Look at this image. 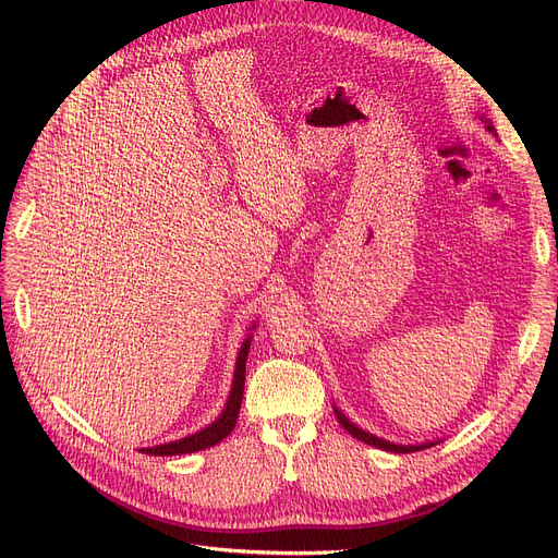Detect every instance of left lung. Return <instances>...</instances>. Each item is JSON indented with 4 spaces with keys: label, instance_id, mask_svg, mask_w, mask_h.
Masks as SVG:
<instances>
[{
    "label": "left lung",
    "instance_id": "left-lung-1",
    "mask_svg": "<svg viewBox=\"0 0 558 558\" xmlns=\"http://www.w3.org/2000/svg\"><path fill=\"white\" fill-rule=\"evenodd\" d=\"M486 129H488L490 133H495L493 124H488ZM337 418H339V423L345 427L348 434H353L355 438H360V441H364V444H368V446H375V448H383V450H387V452H398V454H402V452H416V450H423V448H429V446H432V444H429V446H427V444H425V446H396V444L385 441V438H377V436H373V434L360 429L357 425L350 423L341 412H337Z\"/></svg>",
    "mask_w": 558,
    "mask_h": 558
}]
</instances>
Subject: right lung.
<instances>
[{
  "mask_svg": "<svg viewBox=\"0 0 558 558\" xmlns=\"http://www.w3.org/2000/svg\"><path fill=\"white\" fill-rule=\"evenodd\" d=\"M248 348H251V337L244 341L240 357H238V366H234V379H232V391L228 396L223 414L205 429L181 438V441L173 444H162L156 448H142V452L154 454V457H171V454H187V452H196L203 448H210L215 444H219L221 438H226L232 429L234 423H238L240 416V407H242V396H244V379H246V357H248Z\"/></svg>",
  "mask_w": 558,
  "mask_h": 558,
  "instance_id": "add662e5",
  "label": "right lung"
}]
</instances>
